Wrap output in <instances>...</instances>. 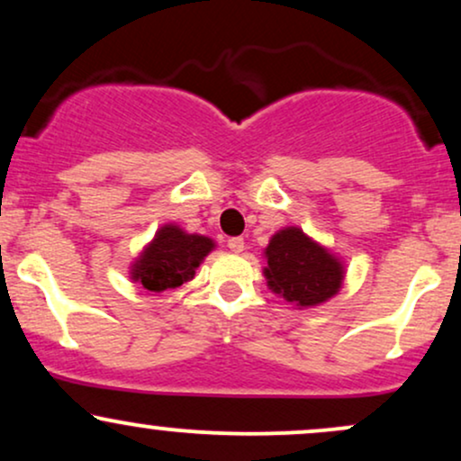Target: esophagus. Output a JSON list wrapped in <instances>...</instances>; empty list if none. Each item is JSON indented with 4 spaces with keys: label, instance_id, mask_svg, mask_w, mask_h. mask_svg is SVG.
<instances>
[{
    "label": "esophagus",
    "instance_id": "34e87169",
    "mask_svg": "<svg viewBox=\"0 0 461 461\" xmlns=\"http://www.w3.org/2000/svg\"><path fill=\"white\" fill-rule=\"evenodd\" d=\"M227 247H230V251L242 253L245 251V240H242V238H230V240H227Z\"/></svg>",
    "mask_w": 461,
    "mask_h": 461
}]
</instances>
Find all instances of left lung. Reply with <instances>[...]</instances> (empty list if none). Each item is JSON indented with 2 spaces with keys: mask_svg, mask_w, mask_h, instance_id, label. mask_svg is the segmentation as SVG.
I'll use <instances>...</instances> for the list:
<instances>
[{
  "mask_svg": "<svg viewBox=\"0 0 461 461\" xmlns=\"http://www.w3.org/2000/svg\"><path fill=\"white\" fill-rule=\"evenodd\" d=\"M264 277L271 293L299 310L316 308L340 293L345 262L297 225L275 231L264 249Z\"/></svg>",
  "mask_w": 461,
  "mask_h": 461,
  "instance_id": "obj_1",
  "label": "left lung"
}]
</instances>
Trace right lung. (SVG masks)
<instances>
[{
	"mask_svg": "<svg viewBox=\"0 0 461 461\" xmlns=\"http://www.w3.org/2000/svg\"><path fill=\"white\" fill-rule=\"evenodd\" d=\"M214 247L212 238L188 234L176 223H164L130 264L131 284L156 294L179 288L194 277L199 264Z\"/></svg>",
	"mask_w": 461,
	"mask_h": 461,
	"instance_id": "1",
	"label": "right lung"
}]
</instances>
